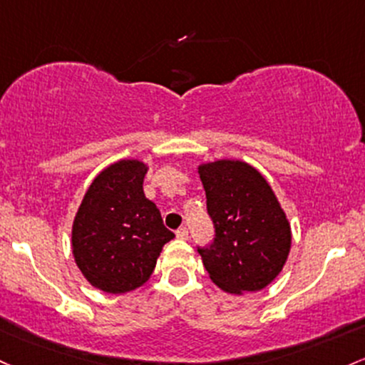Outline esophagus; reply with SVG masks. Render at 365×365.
I'll return each instance as SVG.
<instances>
[{
	"label": "esophagus",
	"mask_w": 365,
	"mask_h": 365,
	"mask_svg": "<svg viewBox=\"0 0 365 365\" xmlns=\"http://www.w3.org/2000/svg\"><path fill=\"white\" fill-rule=\"evenodd\" d=\"M176 237L182 239V241H187V239H189V228L180 227L178 230H176Z\"/></svg>",
	"instance_id": "esophagus-1"
}]
</instances>
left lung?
<instances>
[{"label":"left lung","mask_w":365,"mask_h":365,"mask_svg":"<svg viewBox=\"0 0 365 365\" xmlns=\"http://www.w3.org/2000/svg\"><path fill=\"white\" fill-rule=\"evenodd\" d=\"M215 239L199 247L204 268L230 294L259 291L282 270L291 227L274 190L251 164L220 159L199 166Z\"/></svg>","instance_id":"obj_1"}]
</instances>
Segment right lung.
<instances>
[{
    "label": "right lung",
    "mask_w": 365,
    "mask_h": 365,
    "mask_svg": "<svg viewBox=\"0 0 365 365\" xmlns=\"http://www.w3.org/2000/svg\"><path fill=\"white\" fill-rule=\"evenodd\" d=\"M147 164L123 159L100 171L72 223V255L88 282L110 294L145 284L175 237L143 194Z\"/></svg>",
    "instance_id": "obj_1"
}]
</instances>
